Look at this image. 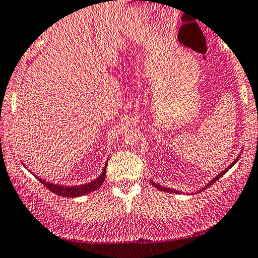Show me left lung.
I'll return each mask as SVG.
<instances>
[{
  "label": "left lung",
  "instance_id": "left-lung-1",
  "mask_svg": "<svg viewBox=\"0 0 258 258\" xmlns=\"http://www.w3.org/2000/svg\"><path fill=\"white\" fill-rule=\"evenodd\" d=\"M240 156H241V154H239V155H237V157H236V159H235V161H234V162H232V163H231V165H230V166H228V167H226V168H225V170H224V171H221V172H220V173H219V174H218V176H215V177H214V178H213V179H212V181H209V182H208V183H207L206 185H204V187H202V188H201V189H199V190H197V193H201V192H203V190H204V189H207V188H208V187H210V185H212L213 183H215V182H217V181H218V179H219V178H220V177H221V176H223V174H225L226 172H228V171L230 170V168H231V167H232V166H234V165H235V163H236V162H237V160H239V159H240ZM151 184H152V185H154V187H155V188H157V189H159V190H162V192H167V193H176V195H179V193H181V192H179V190L172 189V188H167V187H163V185H160V184L155 183V182H152V181H151Z\"/></svg>",
  "mask_w": 258,
  "mask_h": 258
}]
</instances>
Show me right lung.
<instances>
[{"instance_id":"add662e5","label":"right lung","mask_w":258,"mask_h":258,"mask_svg":"<svg viewBox=\"0 0 258 258\" xmlns=\"http://www.w3.org/2000/svg\"><path fill=\"white\" fill-rule=\"evenodd\" d=\"M106 168H107V163L106 166H104L102 173L99 174L96 179H93L92 182H88V183L81 184V185H73V187H69V185H57V184L50 183V182L44 181V179H41L37 176L35 177H37L38 181H39L40 183H43L49 190H50V192L55 193V195L60 197H69V198H76V197L88 195V193L95 192L96 189H98V188L103 184L104 179H106Z\"/></svg>"}]
</instances>
